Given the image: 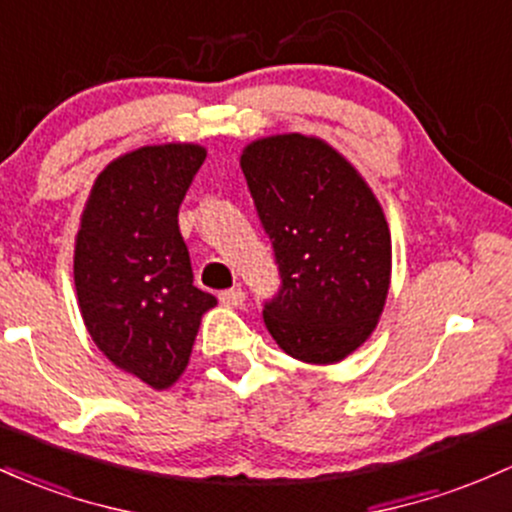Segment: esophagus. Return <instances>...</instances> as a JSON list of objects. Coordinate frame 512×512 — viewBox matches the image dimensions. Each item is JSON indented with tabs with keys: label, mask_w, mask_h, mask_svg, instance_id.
Wrapping results in <instances>:
<instances>
[{
	"label": "esophagus",
	"mask_w": 512,
	"mask_h": 512,
	"mask_svg": "<svg viewBox=\"0 0 512 512\" xmlns=\"http://www.w3.org/2000/svg\"><path fill=\"white\" fill-rule=\"evenodd\" d=\"M218 299H221L223 306L238 308V306H243V303H245V291L240 289V286H233V289L221 291V296H218Z\"/></svg>",
	"instance_id": "obj_1"
}]
</instances>
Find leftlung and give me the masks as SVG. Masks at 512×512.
Here are the masks:
<instances>
[{
  "label": "left lung",
  "mask_w": 512,
  "mask_h": 512,
  "mask_svg": "<svg viewBox=\"0 0 512 512\" xmlns=\"http://www.w3.org/2000/svg\"><path fill=\"white\" fill-rule=\"evenodd\" d=\"M257 216L279 269L267 330L286 355L340 362L372 335L391 277V235L379 201L330 145L299 133L247 145Z\"/></svg>",
  "instance_id": "left-lung-1"
}]
</instances>
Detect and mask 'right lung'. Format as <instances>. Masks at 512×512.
I'll use <instances>...</instances> for the list:
<instances>
[{
	"label": "right lung",
	"mask_w": 512,
	"mask_h": 512,
	"mask_svg": "<svg viewBox=\"0 0 512 512\" xmlns=\"http://www.w3.org/2000/svg\"><path fill=\"white\" fill-rule=\"evenodd\" d=\"M199 145H150L94 182L75 247V289L89 335L116 367L167 389L187 367L216 299L194 286L179 206L204 165Z\"/></svg>",
	"instance_id": "right-lung-1"
}]
</instances>
